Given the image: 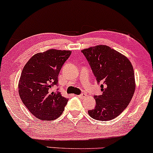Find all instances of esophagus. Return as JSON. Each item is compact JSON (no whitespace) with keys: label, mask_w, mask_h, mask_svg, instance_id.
<instances>
[{"label":"esophagus","mask_w":153,"mask_h":153,"mask_svg":"<svg viewBox=\"0 0 153 153\" xmlns=\"http://www.w3.org/2000/svg\"><path fill=\"white\" fill-rule=\"evenodd\" d=\"M78 97L79 98H85L86 97V95L85 94H81L80 95H78Z\"/></svg>","instance_id":"esophagus-1"}]
</instances>
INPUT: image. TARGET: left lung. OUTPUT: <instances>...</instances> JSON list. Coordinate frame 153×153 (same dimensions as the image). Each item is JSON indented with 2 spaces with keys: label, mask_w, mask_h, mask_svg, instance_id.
I'll return each mask as SVG.
<instances>
[{
  "label": "left lung",
  "mask_w": 153,
  "mask_h": 153,
  "mask_svg": "<svg viewBox=\"0 0 153 153\" xmlns=\"http://www.w3.org/2000/svg\"><path fill=\"white\" fill-rule=\"evenodd\" d=\"M88 60L100 96H94L96 107L88 110L93 119L109 121L120 115L129 104L136 84L134 68L128 59L107 45H97L81 51Z\"/></svg>",
  "instance_id": "8db88e82"
}]
</instances>
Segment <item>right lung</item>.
<instances>
[{
  "label": "right lung",
  "mask_w": 153,
  "mask_h": 153,
  "mask_svg": "<svg viewBox=\"0 0 153 153\" xmlns=\"http://www.w3.org/2000/svg\"><path fill=\"white\" fill-rule=\"evenodd\" d=\"M72 52L51 49L29 59L22 72L19 94L22 102L36 117L43 121L56 120L62 114L68 98L59 91L58 75Z\"/></svg>",
  "instance_id": "add662e5"
}]
</instances>
